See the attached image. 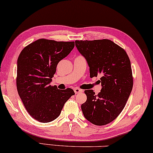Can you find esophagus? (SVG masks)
Wrapping results in <instances>:
<instances>
[{"instance_id":"34e87169","label":"esophagus","mask_w":153,"mask_h":153,"mask_svg":"<svg viewBox=\"0 0 153 153\" xmlns=\"http://www.w3.org/2000/svg\"><path fill=\"white\" fill-rule=\"evenodd\" d=\"M74 92L75 94H78V93H80V92H82V90H80V89H79V88H75Z\"/></svg>"}]
</instances>
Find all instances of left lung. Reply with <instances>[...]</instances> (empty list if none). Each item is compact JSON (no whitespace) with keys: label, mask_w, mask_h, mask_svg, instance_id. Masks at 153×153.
Returning <instances> with one entry per match:
<instances>
[{"label":"left lung","mask_w":153,"mask_h":153,"mask_svg":"<svg viewBox=\"0 0 153 153\" xmlns=\"http://www.w3.org/2000/svg\"><path fill=\"white\" fill-rule=\"evenodd\" d=\"M75 43L88 63L91 78L101 75L102 90L97 95L92 90H85L87 100L81 105L83 115L94 125H106L119 115L132 90L130 59L125 50L111 40Z\"/></svg>","instance_id":"obj_1"}]
</instances>
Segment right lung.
Segmentation results:
<instances>
[{
    "label": "right lung",
    "mask_w": 153,
    "mask_h": 153,
    "mask_svg": "<svg viewBox=\"0 0 153 153\" xmlns=\"http://www.w3.org/2000/svg\"><path fill=\"white\" fill-rule=\"evenodd\" d=\"M75 46L73 42L40 39L24 49L17 59V89L25 109L36 121L48 123L59 117L63 105L75 94L50 83L61 60Z\"/></svg>",
    "instance_id": "1"
}]
</instances>
